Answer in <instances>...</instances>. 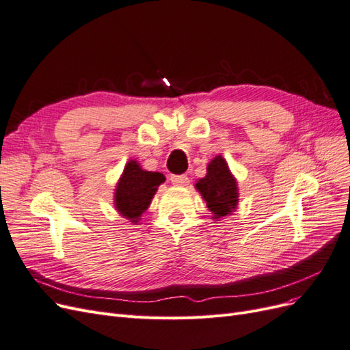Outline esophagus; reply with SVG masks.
Segmentation results:
<instances>
[{
	"label": "esophagus",
	"mask_w": 350,
	"mask_h": 350,
	"mask_svg": "<svg viewBox=\"0 0 350 350\" xmlns=\"http://www.w3.org/2000/svg\"><path fill=\"white\" fill-rule=\"evenodd\" d=\"M171 183L178 187H184L189 183V179L187 175H171Z\"/></svg>",
	"instance_id": "34e87169"
}]
</instances>
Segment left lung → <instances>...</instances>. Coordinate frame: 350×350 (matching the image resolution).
Returning <instances> with one entry per match:
<instances>
[{
  "label": "left lung",
  "mask_w": 350,
  "mask_h": 350,
  "mask_svg": "<svg viewBox=\"0 0 350 350\" xmlns=\"http://www.w3.org/2000/svg\"><path fill=\"white\" fill-rule=\"evenodd\" d=\"M196 189L207 203L213 219L230 216L238 206V184L220 154L207 165V174L196 183Z\"/></svg>",
  "instance_id": "left-lung-1"
}]
</instances>
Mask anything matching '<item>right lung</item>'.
Masks as SVG:
<instances>
[{"instance_id":"add662e5","label":"right lung","mask_w":350,"mask_h":350,"mask_svg":"<svg viewBox=\"0 0 350 350\" xmlns=\"http://www.w3.org/2000/svg\"><path fill=\"white\" fill-rule=\"evenodd\" d=\"M162 183H165L163 174L144 171L137 161H129L115 188V208L121 216L137 224L149 208L157 187Z\"/></svg>"}]
</instances>
